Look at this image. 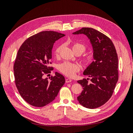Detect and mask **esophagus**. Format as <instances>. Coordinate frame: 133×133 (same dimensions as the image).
Returning <instances> with one entry per match:
<instances>
[{
  "label": "esophagus",
  "mask_w": 133,
  "mask_h": 133,
  "mask_svg": "<svg viewBox=\"0 0 133 133\" xmlns=\"http://www.w3.org/2000/svg\"><path fill=\"white\" fill-rule=\"evenodd\" d=\"M71 81H72V80H71V79H70V78H67V79H66V80H65V82H66V83H70V82H71Z\"/></svg>",
  "instance_id": "esophagus-1"
}]
</instances>
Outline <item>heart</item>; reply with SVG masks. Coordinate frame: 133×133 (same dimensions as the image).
Listing matches in <instances>:
<instances>
[{
    "mask_svg": "<svg viewBox=\"0 0 133 133\" xmlns=\"http://www.w3.org/2000/svg\"><path fill=\"white\" fill-rule=\"evenodd\" d=\"M61 46H59L56 48L54 51V54L56 56H58L60 53V49H61ZM73 51L78 50L80 52L81 54L83 53L85 51L86 48L85 46L83 44L75 43L72 46ZM91 62V59L90 58H86L84 59V63L85 64H88ZM80 66L78 64L71 63L70 62H64L61 64H60L58 66V69L59 71L69 77H73L77 73L78 71L80 70Z\"/></svg>",
    "mask_w": 133,
    "mask_h": 133,
    "instance_id": "heart-1",
    "label": "heart"
}]
</instances>
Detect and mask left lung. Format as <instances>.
Listing matches in <instances>:
<instances>
[{"mask_svg":"<svg viewBox=\"0 0 133 133\" xmlns=\"http://www.w3.org/2000/svg\"><path fill=\"white\" fill-rule=\"evenodd\" d=\"M73 34H84L89 39L93 59L83 72L89 78L78 80L83 91L77 97L83 107L94 109L104 105L112 94L118 80V58L115 48L107 36L91 28H82Z\"/></svg>","mask_w":133,"mask_h":133,"instance_id":"8db88e82","label":"left lung"}]
</instances>
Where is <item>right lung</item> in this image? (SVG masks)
<instances>
[{"label": "right lung", "instance_id": "add662e5", "mask_svg": "<svg viewBox=\"0 0 133 133\" xmlns=\"http://www.w3.org/2000/svg\"><path fill=\"white\" fill-rule=\"evenodd\" d=\"M64 36L53 31H41L28 38L18 51L14 65L16 87L32 106L42 107L53 102L65 83L64 76L58 72L49 79L44 78L53 70L49 64L54 43Z\"/></svg>", "mask_w": 133, "mask_h": 133}]
</instances>
